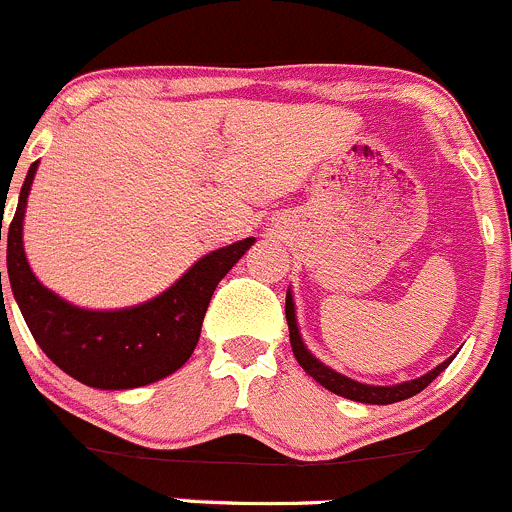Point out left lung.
I'll use <instances>...</instances> for the list:
<instances>
[{"instance_id":"obj_1","label":"left lung","mask_w":512,"mask_h":512,"mask_svg":"<svg viewBox=\"0 0 512 512\" xmlns=\"http://www.w3.org/2000/svg\"><path fill=\"white\" fill-rule=\"evenodd\" d=\"M285 314H287V327H289V344H292L294 359L299 361V366H302V369L307 371L317 384H322L324 389L332 391V394L344 396V399H352V401H361V404H396V401L411 399V396H416L418 391L426 389V386L431 384V381L436 379V376L453 361L451 356V359L438 364L433 371H428L426 376H418L414 381H404V384H396V386L359 384V381L347 379V376L337 374V371H332L329 366H324L322 361L314 359V356L304 349V342L302 337H299V329H297V319H294V304L289 294H287Z\"/></svg>"}]
</instances>
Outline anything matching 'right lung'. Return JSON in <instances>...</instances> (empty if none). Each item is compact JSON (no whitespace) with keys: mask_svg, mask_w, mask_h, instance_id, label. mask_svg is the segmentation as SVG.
<instances>
[{"mask_svg":"<svg viewBox=\"0 0 512 512\" xmlns=\"http://www.w3.org/2000/svg\"><path fill=\"white\" fill-rule=\"evenodd\" d=\"M34 173L36 163L29 168L17 213L9 223L7 272L14 299L41 352L61 371L94 389H136L178 371L198 344L215 287L250 250L255 237L205 255L168 292L141 307L91 312L56 297L29 270L22 223Z\"/></svg>","mask_w":512,"mask_h":512,"instance_id":"right-lung-1","label":"right lung"}]
</instances>
